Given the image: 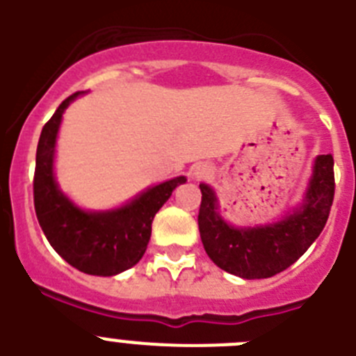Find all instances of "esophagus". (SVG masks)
<instances>
[{
	"label": "esophagus",
	"mask_w": 356,
	"mask_h": 356,
	"mask_svg": "<svg viewBox=\"0 0 356 356\" xmlns=\"http://www.w3.org/2000/svg\"><path fill=\"white\" fill-rule=\"evenodd\" d=\"M207 175H209V171H207L205 165H197V168L194 169V176H196V178H205Z\"/></svg>",
	"instance_id": "34e87169"
}]
</instances>
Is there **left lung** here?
I'll list each match as a JSON object with an SVG mask.
<instances>
[{
  "label": "left lung",
  "instance_id": "obj_1",
  "mask_svg": "<svg viewBox=\"0 0 356 356\" xmlns=\"http://www.w3.org/2000/svg\"><path fill=\"white\" fill-rule=\"evenodd\" d=\"M200 188L197 225L203 248L212 262L241 278H271L300 259L325 228L335 194L333 156H317L303 205L275 225L229 226L217 212L212 188L207 184H200Z\"/></svg>",
  "mask_w": 356,
  "mask_h": 356
}]
</instances>
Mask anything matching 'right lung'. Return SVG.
I'll list each match as a JSON object with an SVG mask.
<instances>
[{
	"mask_svg": "<svg viewBox=\"0 0 356 356\" xmlns=\"http://www.w3.org/2000/svg\"><path fill=\"white\" fill-rule=\"evenodd\" d=\"M74 92L60 103L42 131L35 156L33 205L44 235L53 250L78 271L94 276H114L143 259L151 237L155 213L187 178L178 176L147 188L121 209L108 212H85L62 194L53 176L55 143L62 114Z\"/></svg>",
	"mask_w": 356,
	"mask_h": 356,
	"instance_id": "add662e5",
	"label": "right lung"
}]
</instances>
